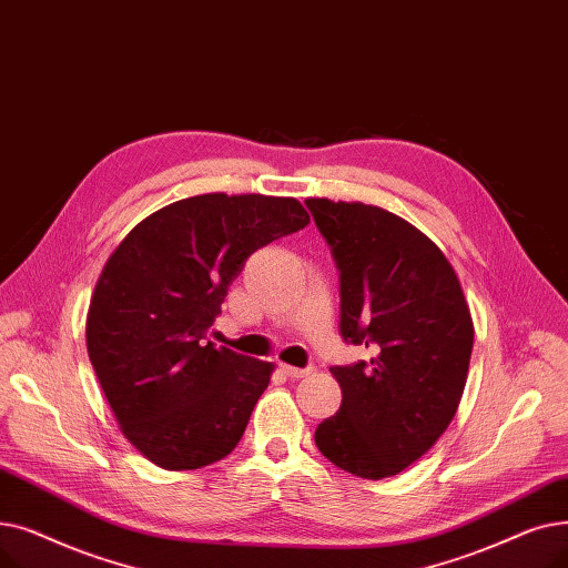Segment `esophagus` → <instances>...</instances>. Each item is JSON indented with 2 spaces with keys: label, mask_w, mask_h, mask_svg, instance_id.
I'll return each mask as SVG.
<instances>
[{
  "label": "esophagus",
  "mask_w": 568,
  "mask_h": 568,
  "mask_svg": "<svg viewBox=\"0 0 568 568\" xmlns=\"http://www.w3.org/2000/svg\"><path fill=\"white\" fill-rule=\"evenodd\" d=\"M282 369L291 376V379H305V376L312 374V367H293V365H282Z\"/></svg>",
  "instance_id": "34e87169"
}]
</instances>
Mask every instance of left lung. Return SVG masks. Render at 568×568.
Wrapping results in <instances>:
<instances>
[{
  "instance_id": "1",
  "label": "left lung",
  "mask_w": 568,
  "mask_h": 568,
  "mask_svg": "<svg viewBox=\"0 0 568 568\" xmlns=\"http://www.w3.org/2000/svg\"><path fill=\"white\" fill-rule=\"evenodd\" d=\"M339 267L342 337L372 358L331 367L339 412L316 427L328 460L361 478L423 457L463 399L474 321L450 261L423 231L361 201L307 199Z\"/></svg>"
}]
</instances>
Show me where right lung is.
<instances>
[{"mask_svg": "<svg viewBox=\"0 0 568 568\" xmlns=\"http://www.w3.org/2000/svg\"><path fill=\"white\" fill-rule=\"evenodd\" d=\"M295 199L201 194L133 226L88 310V354L129 444L161 469H201L242 439L275 365L207 342L231 282L267 242L301 231Z\"/></svg>", "mask_w": 568, "mask_h": 568, "instance_id": "right-lung-1", "label": "right lung"}]
</instances>
